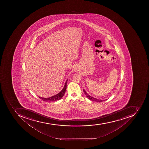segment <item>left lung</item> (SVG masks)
<instances>
[{
  "instance_id": "8db88e82",
  "label": "left lung",
  "mask_w": 149,
  "mask_h": 149,
  "mask_svg": "<svg viewBox=\"0 0 149 149\" xmlns=\"http://www.w3.org/2000/svg\"><path fill=\"white\" fill-rule=\"evenodd\" d=\"M83 92H84V94H85L88 97V98L91 101H95V102H102L103 101H105L106 100H100V99H98L95 98V97H92V96H90V95L87 93V92L84 89H83Z\"/></svg>"
}]
</instances>
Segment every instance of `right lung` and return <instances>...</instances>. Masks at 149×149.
Masks as SVG:
<instances>
[{
  "instance_id": "add662e5",
  "label": "right lung",
  "mask_w": 149,
  "mask_h": 149,
  "mask_svg": "<svg viewBox=\"0 0 149 149\" xmlns=\"http://www.w3.org/2000/svg\"><path fill=\"white\" fill-rule=\"evenodd\" d=\"M68 82V79L66 81L65 84L63 88H62V90L56 95H54V96H51V97H48V98H43V97H40L39 96L40 99H41V100H43L46 102H55V101H58L61 99L63 96H64L65 92H66V88H67V83Z\"/></svg>"
}]
</instances>
